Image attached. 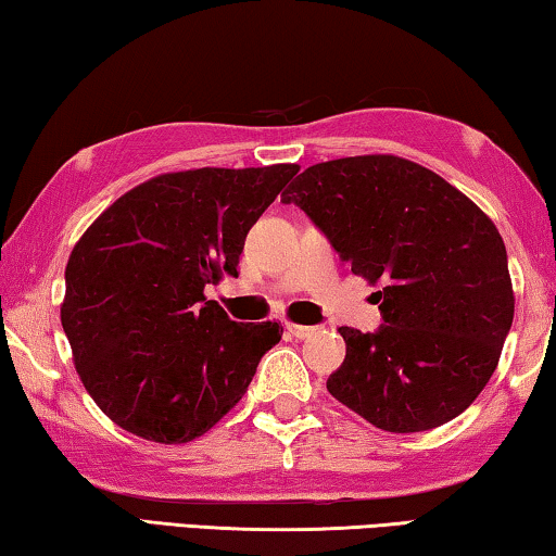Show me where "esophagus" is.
Segmentation results:
<instances>
[{
    "label": "esophagus",
    "mask_w": 556,
    "mask_h": 556,
    "mask_svg": "<svg viewBox=\"0 0 556 556\" xmlns=\"http://www.w3.org/2000/svg\"><path fill=\"white\" fill-rule=\"evenodd\" d=\"M286 330L293 334L295 340H307V338H313V334H315V327L298 325V323H290V320H286Z\"/></svg>",
    "instance_id": "1"
}]
</instances>
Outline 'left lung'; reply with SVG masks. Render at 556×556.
<instances>
[{"label":"left lung","instance_id":"obj_1","mask_svg":"<svg viewBox=\"0 0 556 556\" xmlns=\"http://www.w3.org/2000/svg\"><path fill=\"white\" fill-rule=\"evenodd\" d=\"M381 286L377 332L340 327L348 354L327 391L371 426L416 433L476 402L515 315L495 224L435 172L394 154L320 162L283 197Z\"/></svg>","mask_w":556,"mask_h":556}]
</instances>
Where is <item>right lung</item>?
I'll list each match as a JSON object with an SVG mask.
<instances>
[{
  "mask_svg": "<svg viewBox=\"0 0 556 556\" xmlns=\"http://www.w3.org/2000/svg\"><path fill=\"white\" fill-rule=\"evenodd\" d=\"M298 169L152 177L73 245L61 325L86 391L121 429L187 443L241 402L283 327L233 323L204 288L239 276L245 233Z\"/></svg>",
  "mask_w": 556,
  "mask_h": 556,
  "instance_id": "1",
  "label": "right lung"
}]
</instances>
